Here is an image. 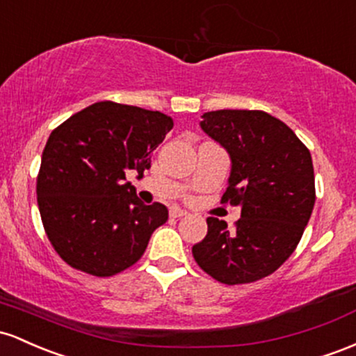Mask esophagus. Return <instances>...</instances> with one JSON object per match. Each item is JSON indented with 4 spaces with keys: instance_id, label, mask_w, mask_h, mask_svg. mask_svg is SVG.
<instances>
[{
    "instance_id": "obj_1",
    "label": "esophagus",
    "mask_w": 356,
    "mask_h": 356,
    "mask_svg": "<svg viewBox=\"0 0 356 356\" xmlns=\"http://www.w3.org/2000/svg\"><path fill=\"white\" fill-rule=\"evenodd\" d=\"M186 213H188V211H186V210H181V209H179V207H173V209L170 210V215H171V217H173V218L185 217Z\"/></svg>"
}]
</instances>
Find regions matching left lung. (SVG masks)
I'll return each mask as SVG.
<instances>
[{
  "label": "left lung",
  "instance_id": "obj_1",
  "mask_svg": "<svg viewBox=\"0 0 356 356\" xmlns=\"http://www.w3.org/2000/svg\"><path fill=\"white\" fill-rule=\"evenodd\" d=\"M200 126L229 153L222 202L241 207V218L234 229L207 218L209 232L191 252L223 284L259 281L289 259L309 222L316 200L311 153L291 127L264 111H211Z\"/></svg>",
  "mask_w": 356,
  "mask_h": 356
}]
</instances>
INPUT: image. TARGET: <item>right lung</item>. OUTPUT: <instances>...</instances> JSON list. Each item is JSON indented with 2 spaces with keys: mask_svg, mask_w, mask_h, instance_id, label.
I'll return each instance as SVG.
<instances>
[{
  "mask_svg": "<svg viewBox=\"0 0 356 356\" xmlns=\"http://www.w3.org/2000/svg\"><path fill=\"white\" fill-rule=\"evenodd\" d=\"M171 129L173 119L159 111L104 101L51 131L37 178L38 209L70 267L109 277L141 259L168 209L145 205L126 173L143 177Z\"/></svg>",
  "mask_w": 356,
  "mask_h": 356,
  "instance_id": "right-lung-1",
  "label": "right lung"
}]
</instances>
